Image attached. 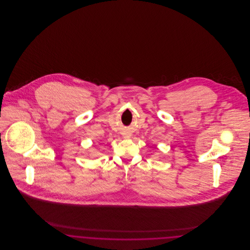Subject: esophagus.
I'll list each match as a JSON object with an SVG mask.
<instances>
[{
    "mask_svg": "<svg viewBox=\"0 0 250 250\" xmlns=\"http://www.w3.org/2000/svg\"><path fill=\"white\" fill-rule=\"evenodd\" d=\"M125 138H129V136H128V135H126V136H125Z\"/></svg>",
    "mask_w": 250,
    "mask_h": 250,
    "instance_id": "1",
    "label": "esophagus"
}]
</instances>
